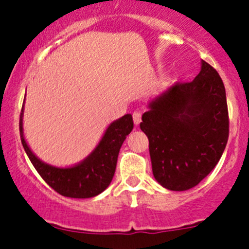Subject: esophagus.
<instances>
[{
	"label": "esophagus",
	"instance_id": "1",
	"mask_svg": "<svg viewBox=\"0 0 249 249\" xmlns=\"http://www.w3.org/2000/svg\"><path fill=\"white\" fill-rule=\"evenodd\" d=\"M132 118H134L135 125H139L141 120H142V113L139 112V110H135V112L132 113Z\"/></svg>",
	"mask_w": 249,
	"mask_h": 249
}]
</instances>
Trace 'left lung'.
<instances>
[{
  "label": "left lung",
  "instance_id": "left-lung-1",
  "mask_svg": "<svg viewBox=\"0 0 249 249\" xmlns=\"http://www.w3.org/2000/svg\"><path fill=\"white\" fill-rule=\"evenodd\" d=\"M141 130L149 141L154 178L169 190L195 187L222 158L229 137L222 78L201 60L190 83H176L148 102Z\"/></svg>",
  "mask_w": 249,
  "mask_h": 249
}]
</instances>
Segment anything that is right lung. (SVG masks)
<instances>
[{"instance_id": "obj_1", "label": "right lung", "mask_w": 249, "mask_h": 249, "mask_svg": "<svg viewBox=\"0 0 249 249\" xmlns=\"http://www.w3.org/2000/svg\"><path fill=\"white\" fill-rule=\"evenodd\" d=\"M24 106L20 114V137L22 147L37 172L55 192L67 197L88 199L101 194L110 184L117 166L118 154L123 142L134 129L131 114L110 123L104 136L85 159L69 167H57L36 157L24 137Z\"/></svg>"}]
</instances>
